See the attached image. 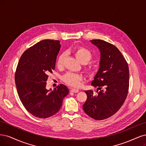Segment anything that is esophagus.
<instances>
[{
    "instance_id": "esophagus-1",
    "label": "esophagus",
    "mask_w": 146,
    "mask_h": 146,
    "mask_svg": "<svg viewBox=\"0 0 146 146\" xmlns=\"http://www.w3.org/2000/svg\"><path fill=\"white\" fill-rule=\"evenodd\" d=\"M79 90H78V89H76V88H71L70 89V92H73V93H78L79 92Z\"/></svg>"
}]
</instances>
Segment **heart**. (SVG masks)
<instances>
[{"label":"heart","instance_id":"obj_1","mask_svg":"<svg viewBox=\"0 0 146 146\" xmlns=\"http://www.w3.org/2000/svg\"><path fill=\"white\" fill-rule=\"evenodd\" d=\"M74 54L76 58L82 63H86L92 58V54L90 51L86 48L82 46L76 47L74 50ZM65 55L64 54H60L57 60V65L58 66H62L64 64ZM85 70L88 74H92L93 73L94 68L92 65H88L86 67ZM63 80L69 86L72 87H78L80 86L81 81L83 79L82 75L79 73H74L72 72H68L63 76Z\"/></svg>","mask_w":146,"mask_h":146}]
</instances>
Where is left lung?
<instances>
[{
  "mask_svg": "<svg viewBox=\"0 0 146 146\" xmlns=\"http://www.w3.org/2000/svg\"><path fill=\"white\" fill-rule=\"evenodd\" d=\"M91 43L100 51V68L92 86L96 92L85 91L87 98L83 105L86 113L96 120L108 118L124 104L129 87L128 64L116 46L103 40L93 39Z\"/></svg>",
  "mask_w": 146,
  "mask_h": 146,
  "instance_id": "1",
  "label": "left lung"
}]
</instances>
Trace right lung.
<instances>
[{"instance_id":"1","label":"right lung","mask_w":146,"mask_h":146,"mask_svg":"<svg viewBox=\"0 0 146 146\" xmlns=\"http://www.w3.org/2000/svg\"><path fill=\"white\" fill-rule=\"evenodd\" d=\"M59 40H42L22 54L15 73L19 97L26 110L39 118H47L60 110L69 90L60 84L52 91L46 88L48 74L54 70Z\"/></svg>"}]
</instances>
